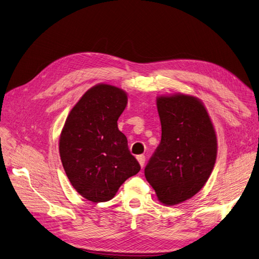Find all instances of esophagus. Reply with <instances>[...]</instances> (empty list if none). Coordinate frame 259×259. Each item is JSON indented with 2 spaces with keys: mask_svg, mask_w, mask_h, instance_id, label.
I'll return each mask as SVG.
<instances>
[{
  "mask_svg": "<svg viewBox=\"0 0 259 259\" xmlns=\"http://www.w3.org/2000/svg\"><path fill=\"white\" fill-rule=\"evenodd\" d=\"M137 160H138V162H140L141 167L143 168L144 167V163H145V156H143V155L137 156Z\"/></svg>",
  "mask_w": 259,
  "mask_h": 259,
  "instance_id": "34e87169",
  "label": "esophagus"
}]
</instances>
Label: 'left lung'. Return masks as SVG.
<instances>
[{"label": "left lung", "mask_w": 259, "mask_h": 259, "mask_svg": "<svg viewBox=\"0 0 259 259\" xmlns=\"http://www.w3.org/2000/svg\"><path fill=\"white\" fill-rule=\"evenodd\" d=\"M161 141L145 177L159 202L176 205L197 194L214 168L218 155L215 128L202 101L175 93L156 99Z\"/></svg>", "instance_id": "1"}]
</instances>
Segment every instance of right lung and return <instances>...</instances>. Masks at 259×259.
<instances>
[{
    "label": "right lung",
    "instance_id": "obj_1",
    "mask_svg": "<svg viewBox=\"0 0 259 259\" xmlns=\"http://www.w3.org/2000/svg\"><path fill=\"white\" fill-rule=\"evenodd\" d=\"M127 105L121 88L99 83L90 88L69 113L59 137V155L70 184L93 203L114 198L141 166L131 155L117 119Z\"/></svg>",
    "mask_w": 259,
    "mask_h": 259
}]
</instances>
